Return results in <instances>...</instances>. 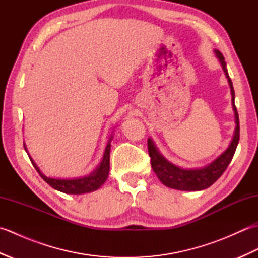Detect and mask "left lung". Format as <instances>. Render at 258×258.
<instances>
[{"mask_svg": "<svg viewBox=\"0 0 258 258\" xmlns=\"http://www.w3.org/2000/svg\"><path fill=\"white\" fill-rule=\"evenodd\" d=\"M215 54L217 58L220 59L222 68L227 78L229 87H231L232 104L235 112V123H236L234 136L231 144H229L225 152L222 153L211 164L201 168H183L174 165L163 155H161V153L156 149L154 142L151 139L147 140V147H149V154L151 157V165L153 171L157 175L158 179L169 188L178 190H202L210 187L225 172V169L227 168L228 164L231 163L235 154V151H236L239 141V118L237 108L235 106V92L232 80L227 72L225 58H224L223 54L220 51L215 50Z\"/></svg>", "mask_w": 258, "mask_h": 258, "instance_id": "left-lung-1", "label": "left lung"}]
</instances>
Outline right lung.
<instances>
[{
	"label": "right lung",
	"instance_id": "obj_1",
	"mask_svg": "<svg viewBox=\"0 0 258 258\" xmlns=\"http://www.w3.org/2000/svg\"><path fill=\"white\" fill-rule=\"evenodd\" d=\"M111 141L112 136L108 140V143L105 147V152H104V155L100 165L96 167L91 174L85 175V176L78 177V178H70V179H62V178H52L47 177L44 174H42L40 168L36 166L34 161L30 157V160L33 164V166L35 167L37 173L41 175V177L45 180V182L52 186L54 189H57L62 193L65 194H84V193H90V191H94L98 189L101 186L106 182L108 172H109V152H111ZM24 149L26 151V147L24 144ZM27 153V151H26Z\"/></svg>",
	"mask_w": 258,
	"mask_h": 258
}]
</instances>
